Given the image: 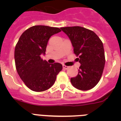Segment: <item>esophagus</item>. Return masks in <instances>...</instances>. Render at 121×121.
<instances>
[{"label": "esophagus", "instance_id": "obj_1", "mask_svg": "<svg viewBox=\"0 0 121 121\" xmlns=\"http://www.w3.org/2000/svg\"><path fill=\"white\" fill-rule=\"evenodd\" d=\"M62 67H63V68H64V69H65V70H67V69L69 68V67H68V66H67V65H63Z\"/></svg>", "mask_w": 121, "mask_h": 121}]
</instances>
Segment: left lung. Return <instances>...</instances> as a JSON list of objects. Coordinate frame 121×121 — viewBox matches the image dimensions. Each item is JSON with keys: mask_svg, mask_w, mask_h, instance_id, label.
<instances>
[{"mask_svg": "<svg viewBox=\"0 0 121 121\" xmlns=\"http://www.w3.org/2000/svg\"><path fill=\"white\" fill-rule=\"evenodd\" d=\"M70 38L74 53L81 64L78 74L71 78L73 86L80 90L86 91L95 87L100 81L105 59L102 42L93 31L81 26L60 28Z\"/></svg>", "mask_w": 121, "mask_h": 121, "instance_id": "left-lung-1", "label": "left lung"}]
</instances>
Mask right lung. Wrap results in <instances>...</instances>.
<instances>
[{"label":"right lung","instance_id":"right-lung-1","mask_svg":"<svg viewBox=\"0 0 121 121\" xmlns=\"http://www.w3.org/2000/svg\"><path fill=\"white\" fill-rule=\"evenodd\" d=\"M61 31L59 28L35 25L21 35L14 50L16 68L28 88L37 92L53 86L59 73L62 70L59 63L50 64L41 58L45 54L51 36Z\"/></svg>","mask_w":121,"mask_h":121}]
</instances>
